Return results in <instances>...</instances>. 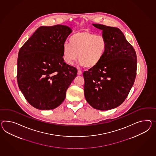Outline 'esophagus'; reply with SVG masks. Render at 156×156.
Instances as JSON below:
<instances>
[{
  "label": "esophagus",
  "instance_id": "esophagus-1",
  "mask_svg": "<svg viewBox=\"0 0 156 156\" xmlns=\"http://www.w3.org/2000/svg\"><path fill=\"white\" fill-rule=\"evenodd\" d=\"M77 74H78V76H80V75H82V72L80 70H78V72H77Z\"/></svg>",
  "mask_w": 156,
  "mask_h": 156
}]
</instances>
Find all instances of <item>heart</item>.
Returning <instances> with one entry per match:
<instances>
[{
	"mask_svg": "<svg viewBox=\"0 0 156 156\" xmlns=\"http://www.w3.org/2000/svg\"><path fill=\"white\" fill-rule=\"evenodd\" d=\"M69 42L70 44L65 43L62 47L63 58L67 64H72L78 57L81 66L94 68L100 63L106 52V39L89 31L77 32Z\"/></svg>",
	"mask_w": 156,
	"mask_h": 156,
	"instance_id": "b5f03b06",
	"label": "heart"
}]
</instances>
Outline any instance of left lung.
<instances>
[{
	"instance_id": "8db88e82",
	"label": "left lung",
	"mask_w": 156,
	"mask_h": 156,
	"mask_svg": "<svg viewBox=\"0 0 156 156\" xmlns=\"http://www.w3.org/2000/svg\"><path fill=\"white\" fill-rule=\"evenodd\" d=\"M92 25L103 31L107 48L100 63L83 73L84 96L96 109L110 110L123 103L133 86L136 75V54L117 27Z\"/></svg>"
}]
</instances>
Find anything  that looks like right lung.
Returning a JSON list of instances; mask_svg holds the SVG:
<instances>
[{
  "label": "right lung",
  "instance_id": "right-lung-1",
  "mask_svg": "<svg viewBox=\"0 0 156 156\" xmlns=\"http://www.w3.org/2000/svg\"><path fill=\"white\" fill-rule=\"evenodd\" d=\"M72 32L69 27L61 25L39 27L20 50L19 87L28 103L38 109L59 106L76 77V69L62 58V47Z\"/></svg>",
  "mask_w": 156,
  "mask_h": 156
}]
</instances>
